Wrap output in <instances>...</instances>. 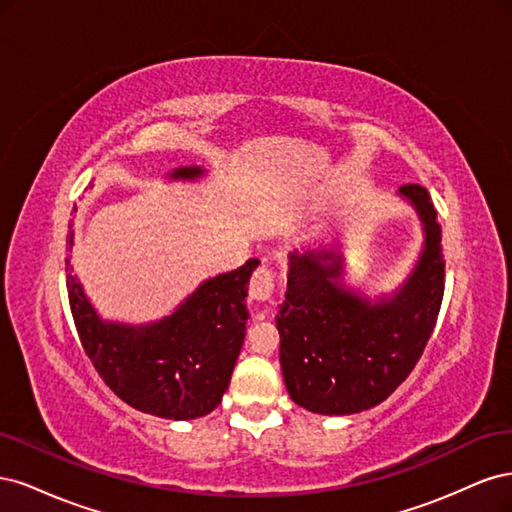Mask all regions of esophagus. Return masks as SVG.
Segmentation results:
<instances>
[{"label": "esophagus", "mask_w": 512, "mask_h": 512, "mask_svg": "<svg viewBox=\"0 0 512 512\" xmlns=\"http://www.w3.org/2000/svg\"><path fill=\"white\" fill-rule=\"evenodd\" d=\"M273 290H275L273 271L267 267H260L250 280V297L258 303H265L273 297Z\"/></svg>", "instance_id": "1"}]
</instances>
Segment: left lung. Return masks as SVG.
Masks as SVG:
<instances>
[{"label":"left lung","instance_id":"8db88e82","mask_svg":"<svg viewBox=\"0 0 512 512\" xmlns=\"http://www.w3.org/2000/svg\"><path fill=\"white\" fill-rule=\"evenodd\" d=\"M397 196L423 224V250L393 292L371 301L344 284L342 252L288 254L286 299L275 316L290 399L314 414L344 416L378 406L408 378L436 327L444 294L442 228L423 185Z\"/></svg>","mask_w":512,"mask_h":512}]
</instances>
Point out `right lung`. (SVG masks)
<instances>
[{"mask_svg":"<svg viewBox=\"0 0 512 512\" xmlns=\"http://www.w3.org/2000/svg\"><path fill=\"white\" fill-rule=\"evenodd\" d=\"M203 175V166H179L168 179L196 181ZM72 241L70 224V250ZM66 262L76 331L117 397L170 421H192L220 406L245 339L250 312L243 301L260 260L250 258L235 271L209 277L173 314L143 324L104 320Z\"/></svg>","mask_w":512,"mask_h":512,"instance_id":"1","label":"right lung"}]
</instances>
